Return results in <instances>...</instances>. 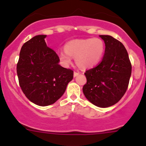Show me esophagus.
Instances as JSON below:
<instances>
[{"label": "esophagus", "instance_id": "obj_1", "mask_svg": "<svg viewBox=\"0 0 146 146\" xmlns=\"http://www.w3.org/2000/svg\"><path fill=\"white\" fill-rule=\"evenodd\" d=\"M79 75V72H76L75 71L74 73H73V76H74V77H76L77 76H78Z\"/></svg>", "mask_w": 146, "mask_h": 146}]
</instances>
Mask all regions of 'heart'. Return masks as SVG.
<instances>
[{
    "label": "heart",
    "mask_w": 146,
    "mask_h": 146,
    "mask_svg": "<svg viewBox=\"0 0 146 146\" xmlns=\"http://www.w3.org/2000/svg\"><path fill=\"white\" fill-rule=\"evenodd\" d=\"M64 51L58 54L62 66H68L72 56L75 57V61L80 68H91L100 62L105 51V44L100 38L75 39L64 45Z\"/></svg>",
    "instance_id": "obj_1"
}]
</instances>
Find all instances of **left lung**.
Listing matches in <instances>:
<instances>
[{"mask_svg":"<svg viewBox=\"0 0 146 146\" xmlns=\"http://www.w3.org/2000/svg\"><path fill=\"white\" fill-rule=\"evenodd\" d=\"M105 44L102 60L96 67L85 71L87 83L82 91L97 107H110L121 99L131 75V64L123 44L110 35H100Z\"/></svg>","mask_w":146,"mask_h":146,"instance_id":"1","label":"left lung"}]
</instances>
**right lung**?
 <instances>
[{"label": "right lung", "mask_w": 146, "mask_h": 146, "mask_svg": "<svg viewBox=\"0 0 146 146\" xmlns=\"http://www.w3.org/2000/svg\"><path fill=\"white\" fill-rule=\"evenodd\" d=\"M46 35H36L22 46L17 64L19 84L27 98L39 106L56 102L73 78V71L58 64L56 53L48 47Z\"/></svg>", "instance_id": "1"}]
</instances>
